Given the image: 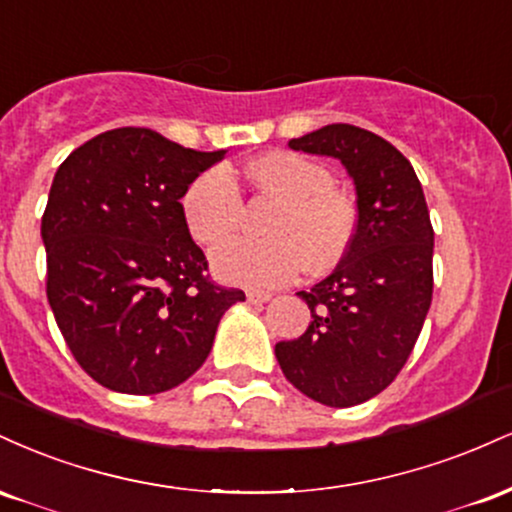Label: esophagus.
Masks as SVG:
<instances>
[{
    "mask_svg": "<svg viewBox=\"0 0 512 512\" xmlns=\"http://www.w3.org/2000/svg\"><path fill=\"white\" fill-rule=\"evenodd\" d=\"M245 296H248L250 303H267L269 298H272V293L262 291V289H250L248 293H245Z\"/></svg>",
    "mask_w": 512,
    "mask_h": 512,
    "instance_id": "34e87169",
    "label": "esophagus"
}]
</instances>
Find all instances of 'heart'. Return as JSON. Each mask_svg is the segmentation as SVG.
<instances>
[{"instance_id": "obj_1", "label": "heart", "mask_w": 512, "mask_h": 512, "mask_svg": "<svg viewBox=\"0 0 512 512\" xmlns=\"http://www.w3.org/2000/svg\"><path fill=\"white\" fill-rule=\"evenodd\" d=\"M248 178L276 202L264 223V240L231 238L211 252L219 279L243 286H281L305 267L320 274L334 267L354 236V207L334 190L322 163L293 151H272L250 163ZM182 216L199 245L231 236L243 216V195L228 166L199 173L182 195Z\"/></svg>"}]
</instances>
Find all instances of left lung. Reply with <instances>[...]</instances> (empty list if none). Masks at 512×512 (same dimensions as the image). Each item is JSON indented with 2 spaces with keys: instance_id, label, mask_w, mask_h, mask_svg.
Here are the masks:
<instances>
[{
  "instance_id": "1",
  "label": "left lung",
  "mask_w": 512,
  "mask_h": 512,
  "mask_svg": "<svg viewBox=\"0 0 512 512\" xmlns=\"http://www.w3.org/2000/svg\"><path fill=\"white\" fill-rule=\"evenodd\" d=\"M293 151L342 161L356 187V228L337 269L298 291L310 325L274 346L286 380L327 407L383 392L419 339L433 296V226L411 163L378 134L327 125Z\"/></svg>"
}]
</instances>
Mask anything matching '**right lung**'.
Masks as SVG:
<instances>
[{
  "mask_svg": "<svg viewBox=\"0 0 512 512\" xmlns=\"http://www.w3.org/2000/svg\"><path fill=\"white\" fill-rule=\"evenodd\" d=\"M223 154L120 127L57 168L40 226L48 301L79 366L108 390L158 395L185 383L223 313L245 301L209 279L180 204Z\"/></svg>",
  "mask_w": 512,
  "mask_h": 512,
  "instance_id": "obj_1",
  "label": "right lung"
}]
</instances>
